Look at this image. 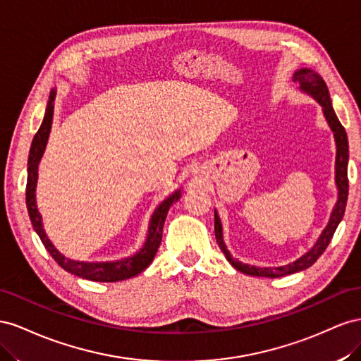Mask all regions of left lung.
Returning a JSON list of instances; mask_svg holds the SVG:
<instances>
[{
  "label": "left lung",
  "instance_id": "obj_1",
  "mask_svg": "<svg viewBox=\"0 0 361 361\" xmlns=\"http://www.w3.org/2000/svg\"><path fill=\"white\" fill-rule=\"evenodd\" d=\"M292 80L298 85L302 94L312 97L317 101V104L322 107L324 118L328 123L329 130L333 131L334 142H336V164H334V180H336V188H337V201L333 207L331 214H329V219L325 228L322 230L321 235H319L316 243L308 250L300 259L295 262L284 264V266H276V267H260V266H252L248 263H242L240 260L234 259L230 254L228 248L224 242V230H222V222L219 218L218 210L214 209V235L216 242H218L219 248L225 254V259L230 262V264L234 267L235 271H239L246 275L252 276H266V278H280L284 275H290L295 272H300L310 267L319 257L324 254L329 240L333 239V234L337 228V225L341 224L345 207L348 201V160H349V145H348V136L346 131L342 127L341 121L336 116V111L331 104V98H329V92L325 85L324 78L317 74L316 71L310 68H301L293 72Z\"/></svg>",
  "mask_w": 361,
  "mask_h": 361
}]
</instances>
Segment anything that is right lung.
Instances as JSON below:
<instances>
[{"label": "right lung", "mask_w": 361, "mask_h": 361, "mask_svg": "<svg viewBox=\"0 0 361 361\" xmlns=\"http://www.w3.org/2000/svg\"><path fill=\"white\" fill-rule=\"evenodd\" d=\"M54 99H56V89L49 92V99L47 102L44 121H42V123H40V128L36 133V136L32 142V148H30V154H28L25 202H27L30 221H32L35 231L37 233L39 239L42 240L49 255L53 257L56 263L60 267H63L66 272L74 274L80 278H85V280L99 281V283H116V281L128 280V278L136 276L140 272L145 271L147 267L151 264V262L154 260V255L157 254V250H159L160 242H161L164 219H166L171 205L181 198V189H177L175 192H172L169 197L164 198L157 205L156 210L152 212L149 224H148L147 239H145V242H143L142 248L136 254H133L130 257H123V259L113 260V262H80V260H74V259H69V257H65L56 248L54 243L48 239V235L44 230L42 216H40V213L37 210V204H36L37 169H39L40 159H42L45 148H47L51 126H53Z\"/></svg>", "instance_id": "obj_1"}]
</instances>
